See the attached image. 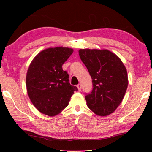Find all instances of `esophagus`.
I'll return each mask as SVG.
<instances>
[{"label": "esophagus", "instance_id": "esophagus-1", "mask_svg": "<svg viewBox=\"0 0 152 152\" xmlns=\"http://www.w3.org/2000/svg\"><path fill=\"white\" fill-rule=\"evenodd\" d=\"M77 88H78L79 91H81V90H82V86H81V84H78V85H77Z\"/></svg>", "mask_w": 152, "mask_h": 152}]
</instances>
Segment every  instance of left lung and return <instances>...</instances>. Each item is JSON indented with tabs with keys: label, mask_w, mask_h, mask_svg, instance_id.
Here are the masks:
<instances>
[{
	"label": "left lung",
	"mask_w": 152,
	"mask_h": 152,
	"mask_svg": "<svg viewBox=\"0 0 152 152\" xmlns=\"http://www.w3.org/2000/svg\"><path fill=\"white\" fill-rule=\"evenodd\" d=\"M78 53L92 79L93 88L85 96L87 106L99 116L111 114L123 101L127 88L124 64L107 50L81 49Z\"/></svg>",
	"instance_id": "left-lung-1"
}]
</instances>
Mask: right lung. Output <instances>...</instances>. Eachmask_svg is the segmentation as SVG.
Wrapping results in <instances>:
<instances>
[{
    "label": "right lung",
    "instance_id": "1",
    "mask_svg": "<svg viewBox=\"0 0 152 152\" xmlns=\"http://www.w3.org/2000/svg\"><path fill=\"white\" fill-rule=\"evenodd\" d=\"M68 48H48L41 51L30 64L26 76L28 95L43 114L55 116L68 106L72 95L78 91L70 85L62 65L73 53Z\"/></svg>",
    "mask_w": 152,
    "mask_h": 152
}]
</instances>
